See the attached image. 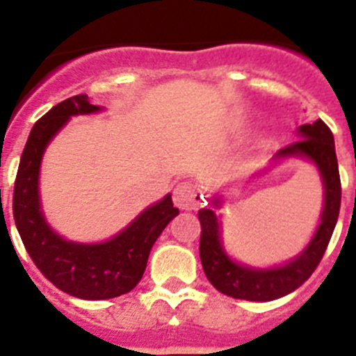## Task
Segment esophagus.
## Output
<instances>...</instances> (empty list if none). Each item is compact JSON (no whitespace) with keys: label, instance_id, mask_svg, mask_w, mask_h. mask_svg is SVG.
I'll return each instance as SVG.
<instances>
[{"label":"esophagus","instance_id":"esophagus-1","mask_svg":"<svg viewBox=\"0 0 356 356\" xmlns=\"http://www.w3.org/2000/svg\"><path fill=\"white\" fill-rule=\"evenodd\" d=\"M204 197L197 189V186L189 184V182H181L174 189V204L182 211H197L200 207Z\"/></svg>","mask_w":356,"mask_h":356}]
</instances>
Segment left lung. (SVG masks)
I'll list each match as a JSON object with an SVG mask.
<instances>
[{
  "instance_id": "1",
  "label": "left lung",
  "mask_w": 356,
  "mask_h": 356,
  "mask_svg": "<svg viewBox=\"0 0 356 356\" xmlns=\"http://www.w3.org/2000/svg\"><path fill=\"white\" fill-rule=\"evenodd\" d=\"M300 140L286 145L275 158L300 156L314 163L320 170L325 188V205L321 221L307 248L288 261L274 268H251L238 265L225 253L221 244V227L212 209H202L198 219L202 225L200 260L205 275L212 286L228 297L251 302H268L291 293L311 277L323 258L327 245L334 234L341 209V177H339L337 156H335L334 135L321 119L313 124L298 128ZM219 207V200H214Z\"/></svg>"
}]
</instances>
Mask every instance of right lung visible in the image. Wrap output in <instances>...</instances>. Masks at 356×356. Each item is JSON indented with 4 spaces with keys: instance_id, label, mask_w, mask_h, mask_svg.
I'll return each instance as SVG.
<instances>
[{
    "instance_id": "obj_1",
    "label": "right lung",
    "mask_w": 356,
    "mask_h": 356,
    "mask_svg": "<svg viewBox=\"0 0 356 356\" xmlns=\"http://www.w3.org/2000/svg\"><path fill=\"white\" fill-rule=\"evenodd\" d=\"M88 95L58 103L40 118L29 133L13 186V219L26 251L45 277L65 293L84 300H105L137 286L149 253L179 209L172 195L145 209L121 234L102 244H79L59 237L42 214L38 174L42 156L56 133L72 115L98 112Z\"/></svg>"
}]
</instances>
